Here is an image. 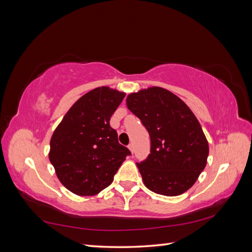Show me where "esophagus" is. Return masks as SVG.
Wrapping results in <instances>:
<instances>
[{"mask_svg":"<svg viewBox=\"0 0 252 252\" xmlns=\"http://www.w3.org/2000/svg\"><path fill=\"white\" fill-rule=\"evenodd\" d=\"M127 148L130 149V151H131L132 154L134 153V147H133V144H130V145H128V146H127Z\"/></svg>","mask_w":252,"mask_h":252,"instance_id":"1","label":"esophagus"}]
</instances>
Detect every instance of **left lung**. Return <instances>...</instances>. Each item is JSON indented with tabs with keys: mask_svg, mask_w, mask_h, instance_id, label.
Masks as SVG:
<instances>
[{
	"mask_svg": "<svg viewBox=\"0 0 252 252\" xmlns=\"http://www.w3.org/2000/svg\"><path fill=\"white\" fill-rule=\"evenodd\" d=\"M126 106L150 136V154L137 163L145 186L158 194H183L205 168L209 153L196 117L177 95L160 87L131 93Z\"/></svg>",
	"mask_w": 252,
	"mask_h": 252,
	"instance_id": "8db88e82",
	"label": "left lung"
}]
</instances>
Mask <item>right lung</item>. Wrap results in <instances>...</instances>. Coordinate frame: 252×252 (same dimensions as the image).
Masks as SVG:
<instances>
[{
    "mask_svg": "<svg viewBox=\"0 0 252 252\" xmlns=\"http://www.w3.org/2000/svg\"><path fill=\"white\" fill-rule=\"evenodd\" d=\"M125 96L108 87L95 88L75 102L52 134L49 160L61 184L75 194L95 195L107 188L131 155L109 125Z\"/></svg>",
    "mask_w": 252,
    "mask_h": 252,
    "instance_id": "right-lung-1",
    "label": "right lung"
}]
</instances>
